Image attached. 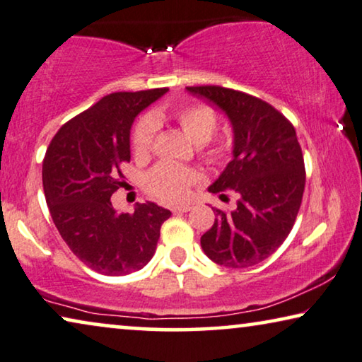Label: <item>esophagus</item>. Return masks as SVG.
Wrapping results in <instances>:
<instances>
[{"label":"esophagus","mask_w":362,"mask_h":362,"mask_svg":"<svg viewBox=\"0 0 362 362\" xmlns=\"http://www.w3.org/2000/svg\"><path fill=\"white\" fill-rule=\"evenodd\" d=\"M190 205H180V206H172V211H175V213H187V211H190Z\"/></svg>","instance_id":"34e87169"}]
</instances>
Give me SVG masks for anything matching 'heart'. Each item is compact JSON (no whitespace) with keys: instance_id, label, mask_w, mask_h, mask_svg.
<instances>
[{"instance_id":"1","label":"heart","mask_w":362,"mask_h":362,"mask_svg":"<svg viewBox=\"0 0 362 362\" xmlns=\"http://www.w3.org/2000/svg\"><path fill=\"white\" fill-rule=\"evenodd\" d=\"M172 116L195 144H202V156L208 162L216 164L223 160L225 146L208 144L218 126V116L210 106L205 103H190L175 110ZM157 121H159V113L142 116L132 129L131 147L132 154L137 159H144L151 154L157 132ZM198 180H200V175L195 170L162 162L146 175V190L160 200L177 203L183 202L190 195L192 185Z\"/></svg>"}]
</instances>
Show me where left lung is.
<instances>
[{
	"mask_svg": "<svg viewBox=\"0 0 362 362\" xmlns=\"http://www.w3.org/2000/svg\"><path fill=\"white\" fill-rule=\"evenodd\" d=\"M187 90L220 106L234 131L233 160L208 190L239 193L238 208L231 213L216 208L202 247L220 266H256L281 247L302 205L305 164L293 124L244 91L218 85Z\"/></svg>",
	"mask_w": 362,
	"mask_h": 362,
	"instance_id": "8db88e82",
	"label": "left lung"
}]
</instances>
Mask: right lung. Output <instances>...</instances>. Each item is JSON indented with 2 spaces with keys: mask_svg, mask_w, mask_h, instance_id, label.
I'll return each instance as SVG.
<instances>
[{
  "mask_svg": "<svg viewBox=\"0 0 362 362\" xmlns=\"http://www.w3.org/2000/svg\"><path fill=\"white\" fill-rule=\"evenodd\" d=\"M169 88L118 91L67 121L42 162L49 213L75 256L103 276H126L151 261L172 213L156 203L118 213L111 195L124 187L132 121Z\"/></svg>",
  "mask_w": 362,
  "mask_h": 362,
  "instance_id": "add662e5",
  "label": "right lung"
}]
</instances>
